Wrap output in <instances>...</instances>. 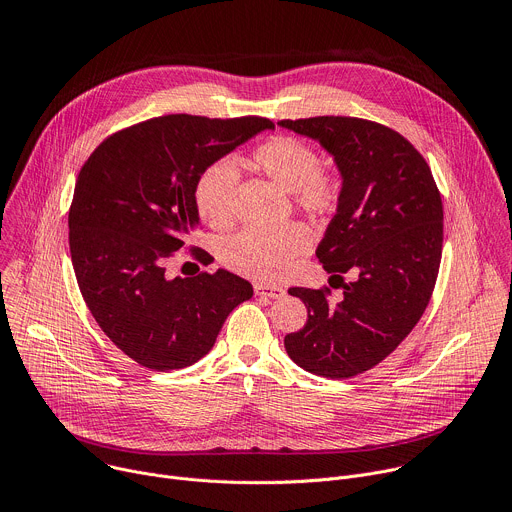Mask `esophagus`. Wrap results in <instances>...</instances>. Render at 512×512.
Instances as JSON below:
<instances>
[{
    "label": "esophagus",
    "instance_id": "1",
    "mask_svg": "<svg viewBox=\"0 0 512 512\" xmlns=\"http://www.w3.org/2000/svg\"><path fill=\"white\" fill-rule=\"evenodd\" d=\"M255 289V296H261V298H281L285 296V289L279 287V285H263V283H255L253 285Z\"/></svg>",
    "mask_w": 512,
    "mask_h": 512
}]
</instances>
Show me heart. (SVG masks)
Wrapping results in <instances>:
<instances>
[{"label": "heart", "instance_id": "b5f03b06", "mask_svg": "<svg viewBox=\"0 0 512 512\" xmlns=\"http://www.w3.org/2000/svg\"><path fill=\"white\" fill-rule=\"evenodd\" d=\"M253 164L273 184L291 192L304 212L324 216L336 208V182L320 172L318 154L300 137H269L253 152ZM237 188L239 172L231 160H216L202 170L194 186V204L210 227H225L233 221ZM306 247L308 235L298 225L277 229L247 227L221 243L218 257L247 277L273 281Z\"/></svg>", "mask_w": 512, "mask_h": 512}]
</instances>
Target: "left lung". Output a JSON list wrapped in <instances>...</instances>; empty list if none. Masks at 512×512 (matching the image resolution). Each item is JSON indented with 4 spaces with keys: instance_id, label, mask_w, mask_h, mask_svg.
<instances>
[{
    "instance_id": "1",
    "label": "left lung",
    "mask_w": 512,
    "mask_h": 512,
    "mask_svg": "<svg viewBox=\"0 0 512 512\" xmlns=\"http://www.w3.org/2000/svg\"><path fill=\"white\" fill-rule=\"evenodd\" d=\"M279 125L318 139L342 176L316 257L344 298L330 302V287H289L308 322L283 344L304 371L350 379L377 367L423 316L442 261V196L423 156L387 125L336 115ZM348 270L357 277L346 284Z\"/></svg>"
}]
</instances>
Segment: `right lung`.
Returning <instances> with one entry per match:
<instances>
[{"label":"right lung","mask_w":512,"mask_h":512,"mask_svg":"<svg viewBox=\"0 0 512 512\" xmlns=\"http://www.w3.org/2000/svg\"><path fill=\"white\" fill-rule=\"evenodd\" d=\"M271 127L265 117H154L109 135L81 168L68 210L72 267L101 330L141 367H190L253 296L225 269L168 279L166 261L198 225L202 170Z\"/></svg>","instance_id":"right-lung-1"}]
</instances>
